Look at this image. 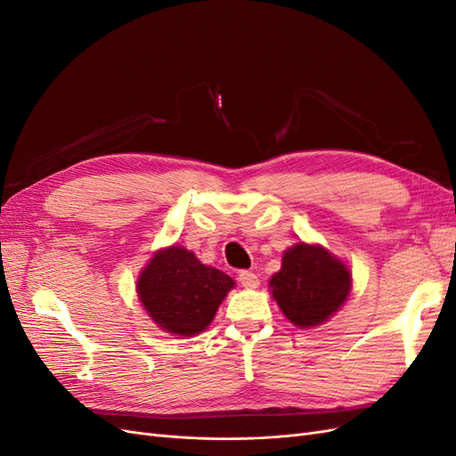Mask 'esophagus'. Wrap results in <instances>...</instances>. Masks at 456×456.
I'll list each match as a JSON object with an SVG mask.
<instances>
[{
	"label": "esophagus",
	"mask_w": 456,
	"mask_h": 456,
	"mask_svg": "<svg viewBox=\"0 0 456 456\" xmlns=\"http://www.w3.org/2000/svg\"><path fill=\"white\" fill-rule=\"evenodd\" d=\"M240 283L245 289H256L260 285V280H258L256 273H253L249 270H243V272H240Z\"/></svg>",
	"instance_id": "34e87169"
}]
</instances>
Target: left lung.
Masks as SVG:
<instances>
[{
    "label": "left lung",
    "mask_w": 456,
    "mask_h": 456,
    "mask_svg": "<svg viewBox=\"0 0 456 456\" xmlns=\"http://www.w3.org/2000/svg\"><path fill=\"white\" fill-rule=\"evenodd\" d=\"M268 287L289 322L312 329L329 322L348 300L352 272L323 245L298 241L287 247L281 270L272 275Z\"/></svg>",
    "instance_id": "1"
}]
</instances>
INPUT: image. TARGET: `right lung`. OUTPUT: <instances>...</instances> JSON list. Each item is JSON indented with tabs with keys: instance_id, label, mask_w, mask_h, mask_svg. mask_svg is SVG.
<instances>
[{
	"instance_id": "right-lung-1",
	"label": "right lung",
	"mask_w": 456,
	"mask_h": 456,
	"mask_svg": "<svg viewBox=\"0 0 456 456\" xmlns=\"http://www.w3.org/2000/svg\"><path fill=\"white\" fill-rule=\"evenodd\" d=\"M236 287L230 275L201 260L183 245L156 251L136 280L144 312L165 333L196 337L211 325L218 306Z\"/></svg>"
}]
</instances>
